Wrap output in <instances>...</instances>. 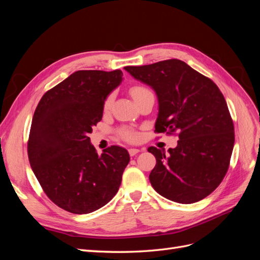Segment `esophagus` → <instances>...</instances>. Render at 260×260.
Instances as JSON below:
<instances>
[{"label": "esophagus", "instance_id": "34e87169", "mask_svg": "<svg viewBox=\"0 0 260 260\" xmlns=\"http://www.w3.org/2000/svg\"><path fill=\"white\" fill-rule=\"evenodd\" d=\"M140 152L139 148H129V154L130 156H135Z\"/></svg>", "mask_w": 260, "mask_h": 260}]
</instances>
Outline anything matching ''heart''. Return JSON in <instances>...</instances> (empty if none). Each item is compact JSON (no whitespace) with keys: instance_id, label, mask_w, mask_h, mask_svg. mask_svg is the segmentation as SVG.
<instances>
[{"instance_id":"b5f03b06","label":"heart","mask_w":260,"mask_h":260,"mask_svg":"<svg viewBox=\"0 0 260 260\" xmlns=\"http://www.w3.org/2000/svg\"><path fill=\"white\" fill-rule=\"evenodd\" d=\"M147 91H148V90H147L146 88H144V86L138 85V86H135V88L131 89V95L133 96V99H136V98H138L139 95H141V94H143V93H145V92H147ZM111 103H112V98H108V99L106 100V102H105V104H104V108H105V109L108 108L109 105H111ZM120 136H121L123 139L128 140V141H133V140L137 139V135H136V133L133 132V131H131V130H129V129H122V130L120 131Z\"/></svg>"}]
</instances>
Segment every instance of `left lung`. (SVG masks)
<instances>
[{"mask_svg": "<svg viewBox=\"0 0 260 260\" xmlns=\"http://www.w3.org/2000/svg\"><path fill=\"white\" fill-rule=\"evenodd\" d=\"M124 70L155 91V131L179 133L178 145L167 154L147 148L156 158L149 174L154 190L180 204L205 199L224 178L234 145L233 121L222 93L209 78L180 59Z\"/></svg>", "mask_w": 260, "mask_h": 260, "instance_id": "left-lung-1", "label": "left lung"}]
</instances>
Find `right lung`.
Returning a JSON list of instances; mask_svg holds the SVG:
<instances>
[{
	"mask_svg": "<svg viewBox=\"0 0 260 260\" xmlns=\"http://www.w3.org/2000/svg\"><path fill=\"white\" fill-rule=\"evenodd\" d=\"M122 75L78 70L46 92L36 108L28 141L31 168L48 198L73 214L106 205L130 161L127 149L117 145L99 155L89 138Z\"/></svg>",
	"mask_w": 260,
	"mask_h": 260,
	"instance_id": "1",
	"label": "right lung"
}]
</instances>
